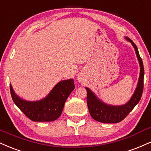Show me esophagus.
<instances>
[{"label": "esophagus", "mask_w": 151, "mask_h": 151, "mask_svg": "<svg viewBox=\"0 0 151 151\" xmlns=\"http://www.w3.org/2000/svg\"><path fill=\"white\" fill-rule=\"evenodd\" d=\"M77 80L79 81V82H82L83 81V77L81 75H78L77 77Z\"/></svg>", "instance_id": "1"}]
</instances>
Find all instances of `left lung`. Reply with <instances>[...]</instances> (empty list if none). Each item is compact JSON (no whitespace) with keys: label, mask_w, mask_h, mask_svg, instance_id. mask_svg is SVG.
Instances as JSON below:
<instances>
[{"label":"left lung","mask_w":151,"mask_h":151,"mask_svg":"<svg viewBox=\"0 0 151 151\" xmlns=\"http://www.w3.org/2000/svg\"><path fill=\"white\" fill-rule=\"evenodd\" d=\"M125 39L131 43L140 65V75L138 78V84L135 89L134 93L130 99L129 101L123 105H110L106 104L97 97L96 94L88 87H85L87 91V106L91 116L94 120L99 122L106 123V124H114L119 123L124 119L129 114L135 106L138 103L141 99L143 90V77H144V68L142 59L140 57L138 48L134 42L131 39L125 37Z\"/></svg>","instance_id":"1"}]
</instances>
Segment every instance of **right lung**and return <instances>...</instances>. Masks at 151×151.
<instances>
[{"instance_id":"1","label":"right lung","mask_w":151,"mask_h":151,"mask_svg":"<svg viewBox=\"0 0 151 151\" xmlns=\"http://www.w3.org/2000/svg\"><path fill=\"white\" fill-rule=\"evenodd\" d=\"M74 89L73 79L58 82L47 96L38 101H27L15 93L10 84L12 99L24 114L33 121H53L61 115L65 103Z\"/></svg>"}]
</instances>
